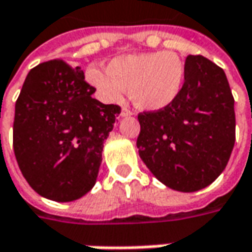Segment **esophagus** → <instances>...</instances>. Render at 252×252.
Listing matches in <instances>:
<instances>
[{
  "instance_id": "esophagus-1",
  "label": "esophagus",
  "mask_w": 252,
  "mask_h": 252,
  "mask_svg": "<svg viewBox=\"0 0 252 252\" xmlns=\"http://www.w3.org/2000/svg\"><path fill=\"white\" fill-rule=\"evenodd\" d=\"M130 115H133V112L129 109V107H123V109H122V112H120V116H122V118H125V116H130Z\"/></svg>"
}]
</instances>
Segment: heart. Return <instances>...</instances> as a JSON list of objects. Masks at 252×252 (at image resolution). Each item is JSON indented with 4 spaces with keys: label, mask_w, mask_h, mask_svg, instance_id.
Listing matches in <instances>:
<instances>
[{
    "label": "heart",
    "mask_w": 252,
    "mask_h": 252,
    "mask_svg": "<svg viewBox=\"0 0 252 252\" xmlns=\"http://www.w3.org/2000/svg\"><path fill=\"white\" fill-rule=\"evenodd\" d=\"M86 79L107 102H120L130 91L139 109L161 110L182 94L186 65L176 52L134 54L112 59L107 72L88 68Z\"/></svg>",
    "instance_id": "obj_1"
}]
</instances>
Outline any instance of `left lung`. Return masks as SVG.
I'll return each instance as SVG.
<instances>
[{"label":"left lung","mask_w":252,"mask_h":252,"mask_svg":"<svg viewBox=\"0 0 252 252\" xmlns=\"http://www.w3.org/2000/svg\"><path fill=\"white\" fill-rule=\"evenodd\" d=\"M182 94L161 110L137 115L139 156L153 176L177 191H197L225 169L235 142L234 97L220 66L186 58Z\"/></svg>","instance_id":"1"}]
</instances>
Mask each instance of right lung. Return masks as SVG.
Here are the masks:
<instances>
[{"label": "right lung", "mask_w": 252, "mask_h": 252, "mask_svg": "<svg viewBox=\"0 0 252 252\" xmlns=\"http://www.w3.org/2000/svg\"><path fill=\"white\" fill-rule=\"evenodd\" d=\"M79 66L52 59L32 68L14 118V153L32 189L54 201L81 198L96 183L103 143L120 113L92 97Z\"/></svg>", "instance_id": "right-lung-1"}]
</instances>
